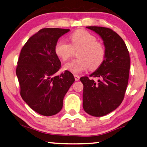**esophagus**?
Here are the masks:
<instances>
[{"label":"esophagus","instance_id":"34e87169","mask_svg":"<svg viewBox=\"0 0 147 147\" xmlns=\"http://www.w3.org/2000/svg\"><path fill=\"white\" fill-rule=\"evenodd\" d=\"M74 78H75V79L76 81H79V78H80V77H79V76L78 75H74Z\"/></svg>","mask_w":147,"mask_h":147}]
</instances>
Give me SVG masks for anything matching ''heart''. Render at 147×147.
Here are the masks:
<instances>
[{"label":"heart","instance_id":"heart-1","mask_svg":"<svg viewBox=\"0 0 147 147\" xmlns=\"http://www.w3.org/2000/svg\"><path fill=\"white\" fill-rule=\"evenodd\" d=\"M69 45L63 40L55 44V53L61 61H66L77 52L78 59L64 64V68L73 74H79L89 68L96 69L103 63L106 57L104 44L96 37L84 30H77L69 36Z\"/></svg>","mask_w":147,"mask_h":147}]
</instances>
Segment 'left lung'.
<instances>
[{"instance_id":"obj_1","label":"left lung","mask_w":147,"mask_h":147,"mask_svg":"<svg viewBox=\"0 0 147 147\" xmlns=\"http://www.w3.org/2000/svg\"><path fill=\"white\" fill-rule=\"evenodd\" d=\"M101 36L106 48V57L101 66L90 75L99 78L98 83L84 76L83 109L87 114L101 117L109 114L121 104L128 85L130 70L129 52L124 40L109 28L87 26Z\"/></svg>"}]
</instances>
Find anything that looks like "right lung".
Returning a JSON list of instances; mask_svg holds the SVG:
<instances>
[{"label": "right lung", "instance_id": "add662e5", "mask_svg": "<svg viewBox=\"0 0 147 147\" xmlns=\"http://www.w3.org/2000/svg\"><path fill=\"white\" fill-rule=\"evenodd\" d=\"M68 29L42 28L28 40L20 51L16 68L20 94L28 106L45 116L61 111L66 92L75 81L70 71L60 76L61 67L55 53L59 38Z\"/></svg>", "mask_w": 147, "mask_h": 147}]
</instances>
